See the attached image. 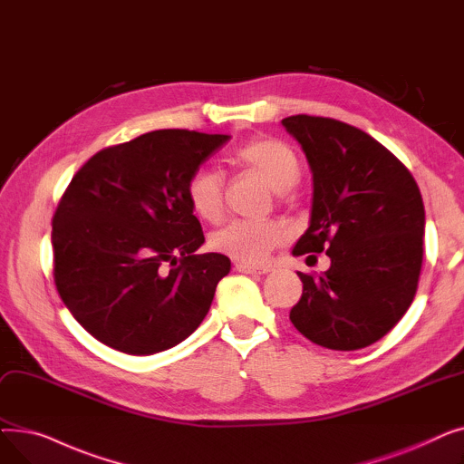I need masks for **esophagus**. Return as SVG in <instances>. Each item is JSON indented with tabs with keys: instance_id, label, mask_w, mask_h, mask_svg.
I'll return each mask as SVG.
<instances>
[{
	"instance_id": "1",
	"label": "esophagus",
	"mask_w": 464,
	"mask_h": 464,
	"mask_svg": "<svg viewBox=\"0 0 464 464\" xmlns=\"http://www.w3.org/2000/svg\"><path fill=\"white\" fill-rule=\"evenodd\" d=\"M235 269L245 275H266L271 269L269 266H259V265H248V263H237Z\"/></svg>"
}]
</instances>
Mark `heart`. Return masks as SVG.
<instances>
[{"label": "heart", "mask_w": 464, "mask_h": 464, "mask_svg": "<svg viewBox=\"0 0 464 464\" xmlns=\"http://www.w3.org/2000/svg\"><path fill=\"white\" fill-rule=\"evenodd\" d=\"M235 161L256 170L278 193L289 191L301 179L295 152L280 140H252L235 152ZM186 199L195 216L216 222L224 210V177L210 167L198 169L186 184ZM285 238L287 229L275 219H231L210 235L208 245L218 254L257 265Z\"/></svg>", "instance_id": "heart-1"}]
</instances>
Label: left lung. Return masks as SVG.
Returning <instances> with one entry per match:
<instances>
[{
  "instance_id": "1",
  "label": "left lung",
  "mask_w": 464,
  "mask_h": 464,
  "mask_svg": "<svg viewBox=\"0 0 464 464\" xmlns=\"http://www.w3.org/2000/svg\"><path fill=\"white\" fill-rule=\"evenodd\" d=\"M312 170V210L294 256L322 254L325 273H297L289 320L312 343L350 352L392 331L416 295L425 207L410 170L369 133L333 118L282 120Z\"/></svg>"
}]
</instances>
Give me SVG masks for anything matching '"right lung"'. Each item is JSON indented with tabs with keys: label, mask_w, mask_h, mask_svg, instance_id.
Masks as SVG:
<instances>
[{
	"label": "right lung",
	"mask_w": 464,
	"mask_h": 464,
	"mask_svg": "<svg viewBox=\"0 0 464 464\" xmlns=\"http://www.w3.org/2000/svg\"><path fill=\"white\" fill-rule=\"evenodd\" d=\"M231 135L158 130L90 158L53 219L54 282L93 338L130 355L180 344L231 271L205 242L186 184Z\"/></svg>",
	"instance_id": "right-lung-1"
}]
</instances>
